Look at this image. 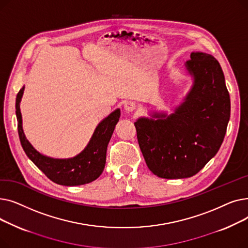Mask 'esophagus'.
Here are the masks:
<instances>
[{"instance_id":"obj_1","label":"esophagus","mask_w":248,"mask_h":248,"mask_svg":"<svg viewBox=\"0 0 248 248\" xmlns=\"http://www.w3.org/2000/svg\"><path fill=\"white\" fill-rule=\"evenodd\" d=\"M124 110L127 111V112H132V111L136 110L137 106H136V103L133 102V101H125V102L124 103Z\"/></svg>"}]
</instances>
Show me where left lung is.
Instances as JSON below:
<instances>
[{
	"label": "left lung",
	"mask_w": 248,
	"mask_h": 248,
	"mask_svg": "<svg viewBox=\"0 0 248 248\" xmlns=\"http://www.w3.org/2000/svg\"><path fill=\"white\" fill-rule=\"evenodd\" d=\"M194 84L175 112L135 123L140 149L151 172L164 179L196 175L220 149L230 117V97L219 62L192 52L186 63Z\"/></svg>",
	"instance_id": "left-lung-1"
}]
</instances>
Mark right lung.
Returning a JSON list of instances; mask_svg holds the SVG:
<instances>
[{
    "instance_id": "add662e5",
    "label": "right lung",
    "mask_w": 248,
    "mask_h": 248,
    "mask_svg": "<svg viewBox=\"0 0 248 248\" xmlns=\"http://www.w3.org/2000/svg\"><path fill=\"white\" fill-rule=\"evenodd\" d=\"M24 87L16 97L18 133L23 150L28 158L54 183L63 186L84 185L97 179L106 166L107 149L114 126L119 122L121 111L116 109L104 119L96 127L89 144L82 153L67 160L52 159L38 153L26 139L22 128L20 101Z\"/></svg>"
}]
</instances>
